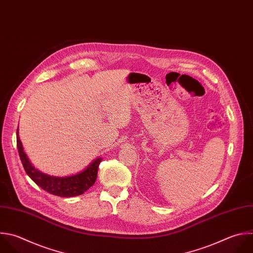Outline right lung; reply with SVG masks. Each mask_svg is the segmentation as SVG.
<instances>
[{
  "mask_svg": "<svg viewBox=\"0 0 253 253\" xmlns=\"http://www.w3.org/2000/svg\"><path fill=\"white\" fill-rule=\"evenodd\" d=\"M17 145L21 161L27 174L37 185L49 194L65 198L79 196L92 187L97 179L99 164L102 160L101 157L93 160L87 168L78 174L67 177H56L42 173L34 167L24 151V147L19 136V128L17 129Z\"/></svg>",
  "mask_w": 253,
  "mask_h": 253,
  "instance_id": "add662e5",
  "label": "right lung"
}]
</instances>
